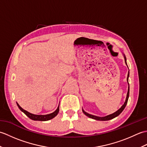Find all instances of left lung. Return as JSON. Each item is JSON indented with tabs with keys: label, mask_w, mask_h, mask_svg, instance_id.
<instances>
[{
	"label": "left lung",
	"mask_w": 147,
	"mask_h": 147,
	"mask_svg": "<svg viewBox=\"0 0 147 147\" xmlns=\"http://www.w3.org/2000/svg\"><path fill=\"white\" fill-rule=\"evenodd\" d=\"M124 60H125V62L126 64V58L125 57V55H124ZM127 65V64H126ZM129 72H128V74H127V83H128V77H129ZM129 84V83H128ZM129 87H128V91H127V96H126V101L125 102H124V104L123 105V106L119 109L118 111H117L115 112H114V113L112 114H110V115H107V116H105V117H98V116H95V115H92V114H90L88 113H87V112H86L85 111L83 110V112L84 114H85L86 115H87V116L89 117L90 118H92V119H95V120H98V121H108V120H111L112 119H113L115 117L118 116L122 112H123V111L124 109V108H125L126 105L127 104V100H128V98H129Z\"/></svg>",
	"instance_id": "obj_1"
}]
</instances>
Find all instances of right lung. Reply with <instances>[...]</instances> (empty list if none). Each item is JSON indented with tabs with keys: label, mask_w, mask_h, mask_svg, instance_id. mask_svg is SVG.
<instances>
[{
	"label": "right lung",
	"mask_w": 147,
	"mask_h": 147,
	"mask_svg": "<svg viewBox=\"0 0 147 147\" xmlns=\"http://www.w3.org/2000/svg\"><path fill=\"white\" fill-rule=\"evenodd\" d=\"M18 107L20 108V110L23 112L24 114H25L30 119L34 121H48L50 119H52V118H54V117H55L56 115H57V114L59 113V107H57V109H56V111H54V112H52L51 114H49L47 115H35L33 114H31L30 112H28V111L24 110L23 108H21L20 105L18 104H17Z\"/></svg>",
	"instance_id": "add662e5"
}]
</instances>
